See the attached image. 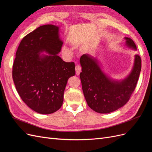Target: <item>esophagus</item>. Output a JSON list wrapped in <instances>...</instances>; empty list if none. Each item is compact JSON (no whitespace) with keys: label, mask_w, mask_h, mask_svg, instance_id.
<instances>
[{"label":"esophagus","mask_w":152,"mask_h":152,"mask_svg":"<svg viewBox=\"0 0 152 152\" xmlns=\"http://www.w3.org/2000/svg\"><path fill=\"white\" fill-rule=\"evenodd\" d=\"M75 70H76V75H79L80 73L81 72V66L80 65L75 66Z\"/></svg>","instance_id":"34e87169"}]
</instances>
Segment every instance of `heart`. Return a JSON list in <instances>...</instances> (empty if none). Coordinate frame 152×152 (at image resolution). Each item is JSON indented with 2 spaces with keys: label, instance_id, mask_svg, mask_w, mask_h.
Instances as JSON below:
<instances>
[{
  "label": "heart",
  "instance_id": "b5f03b06",
  "mask_svg": "<svg viewBox=\"0 0 152 152\" xmlns=\"http://www.w3.org/2000/svg\"><path fill=\"white\" fill-rule=\"evenodd\" d=\"M62 50H63V53L65 54H66V55H72L73 53L72 50L70 48L67 47L66 45H64V46H63Z\"/></svg>",
  "mask_w": 152,
  "mask_h": 152
}]
</instances>
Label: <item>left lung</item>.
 <instances>
[{
    "mask_svg": "<svg viewBox=\"0 0 152 152\" xmlns=\"http://www.w3.org/2000/svg\"><path fill=\"white\" fill-rule=\"evenodd\" d=\"M126 45L136 50L131 39L125 37ZM82 72L80 78L84 97L89 107L96 112L108 113L126 104L134 91L141 69L139 55L134 56L131 72L121 80L112 79L103 70L97 58L84 54L80 58Z\"/></svg>",
    "mask_w": 152,
    "mask_h": 152,
    "instance_id": "left-lung-1",
    "label": "left lung"
}]
</instances>
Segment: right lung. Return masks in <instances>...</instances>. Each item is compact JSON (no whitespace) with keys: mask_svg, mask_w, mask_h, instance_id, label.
<instances>
[{"mask_svg":"<svg viewBox=\"0 0 152 152\" xmlns=\"http://www.w3.org/2000/svg\"><path fill=\"white\" fill-rule=\"evenodd\" d=\"M59 29L45 25L26 35L13 63L12 79L18 94L40 114L53 113L61 108L67 81L75 74V63L64 61L58 55L63 43Z\"/></svg>","mask_w":152,"mask_h":152,"instance_id":"right-lung-1","label":"right lung"}]
</instances>
